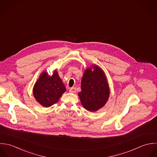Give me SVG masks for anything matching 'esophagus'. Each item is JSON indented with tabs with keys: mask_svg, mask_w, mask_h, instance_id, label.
I'll use <instances>...</instances> for the list:
<instances>
[{
	"mask_svg": "<svg viewBox=\"0 0 157 157\" xmlns=\"http://www.w3.org/2000/svg\"><path fill=\"white\" fill-rule=\"evenodd\" d=\"M70 93H73V94H75V92H76V88L75 87H72V88H71L70 89Z\"/></svg>",
	"mask_w": 157,
	"mask_h": 157,
	"instance_id": "esophagus-1",
	"label": "esophagus"
}]
</instances>
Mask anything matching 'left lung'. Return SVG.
<instances>
[{"label":"left lung","mask_w":157,"mask_h":157,"mask_svg":"<svg viewBox=\"0 0 157 157\" xmlns=\"http://www.w3.org/2000/svg\"><path fill=\"white\" fill-rule=\"evenodd\" d=\"M81 92L78 93L82 106L94 112L103 107L110 96V89L105 73L97 65L84 71L81 80Z\"/></svg>","instance_id":"obj_1"}]
</instances>
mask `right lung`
Returning a JSON list of instances; mask_svg holds the SVG:
<instances>
[{
	"label": "right lung",
	"mask_w": 157,
	"mask_h": 157,
	"mask_svg": "<svg viewBox=\"0 0 157 157\" xmlns=\"http://www.w3.org/2000/svg\"><path fill=\"white\" fill-rule=\"evenodd\" d=\"M66 88L56 70L52 75L44 71L34 85L33 94L36 101L45 107L58 102Z\"/></svg>",
	"instance_id": "add662e5"
}]
</instances>
